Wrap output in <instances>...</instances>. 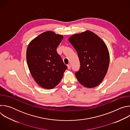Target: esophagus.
<instances>
[{
	"mask_svg": "<svg viewBox=\"0 0 130 130\" xmlns=\"http://www.w3.org/2000/svg\"><path fill=\"white\" fill-rule=\"evenodd\" d=\"M67 67H68V69H70V68H71V65H70V64L67 65Z\"/></svg>",
	"mask_w": 130,
	"mask_h": 130,
	"instance_id": "1",
	"label": "esophagus"
}]
</instances>
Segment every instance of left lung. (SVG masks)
<instances>
[{
	"label": "left lung",
	"instance_id": "left-lung-1",
	"mask_svg": "<svg viewBox=\"0 0 130 130\" xmlns=\"http://www.w3.org/2000/svg\"><path fill=\"white\" fill-rule=\"evenodd\" d=\"M78 52L81 66L75 75L79 83L87 88L101 83L107 73L109 54L103 41L94 32L86 30L68 39Z\"/></svg>",
	"mask_w": 130,
	"mask_h": 130
}]
</instances>
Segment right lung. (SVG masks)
Segmentation results:
<instances>
[{"label": "right lung", "instance_id": "add662e5", "mask_svg": "<svg viewBox=\"0 0 130 130\" xmlns=\"http://www.w3.org/2000/svg\"><path fill=\"white\" fill-rule=\"evenodd\" d=\"M63 36L51 31L44 32L32 40L26 52L28 66L35 82L46 89L59 84L67 68L57 48Z\"/></svg>", "mask_w": 130, "mask_h": 130}]
</instances>
